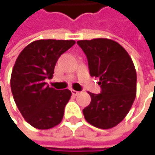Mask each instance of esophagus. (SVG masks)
Returning <instances> with one entry per match:
<instances>
[{
	"instance_id": "obj_1",
	"label": "esophagus",
	"mask_w": 155,
	"mask_h": 155,
	"mask_svg": "<svg viewBox=\"0 0 155 155\" xmlns=\"http://www.w3.org/2000/svg\"><path fill=\"white\" fill-rule=\"evenodd\" d=\"M72 93H73V95H74V96H77L80 94V91H74V90H72Z\"/></svg>"
}]
</instances>
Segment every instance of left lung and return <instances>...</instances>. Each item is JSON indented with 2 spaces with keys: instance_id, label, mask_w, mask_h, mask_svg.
Here are the masks:
<instances>
[{
  "instance_id": "left-lung-1",
  "label": "left lung",
  "mask_w": 155,
  "mask_h": 155,
  "mask_svg": "<svg viewBox=\"0 0 155 155\" xmlns=\"http://www.w3.org/2000/svg\"><path fill=\"white\" fill-rule=\"evenodd\" d=\"M88 59L90 74L98 77L101 91L90 92L91 101L82 110L91 125L108 129L119 124L133 105L137 94V73L128 53L108 38L79 40Z\"/></svg>"
}]
</instances>
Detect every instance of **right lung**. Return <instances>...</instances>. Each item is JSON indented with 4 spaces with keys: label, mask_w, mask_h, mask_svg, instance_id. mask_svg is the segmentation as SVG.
I'll return each instance as SVG.
<instances>
[{
    "label": "right lung",
    "mask_w": 155,
    "mask_h": 155,
    "mask_svg": "<svg viewBox=\"0 0 155 155\" xmlns=\"http://www.w3.org/2000/svg\"><path fill=\"white\" fill-rule=\"evenodd\" d=\"M74 44V40H36L16 60L11 77L12 92L21 115L35 128L49 129L63 119L72 92L49 87L45 80L53 77L58 58Z\"/></svg>",
    "instance_id": "obj_1"
}]
</instances>
